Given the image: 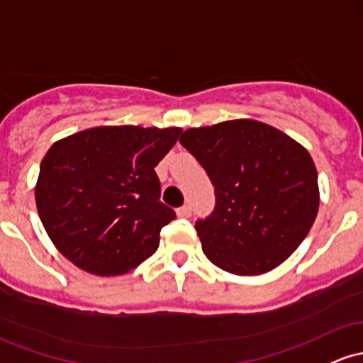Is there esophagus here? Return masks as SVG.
Wrapping results in <instances>:
<instances>
[{"instance_id":"34e87169","label":"esophagus","mask_w":363,"mask_h":363,"mask_svg":"<svg viewBox=\"0 0 363 363\" xmlns=\"http://www.w3.org/2000/svg\"><path fill=\"white\" fill-rule=\"evenodd\" d=\"M177 215L181 218L191 217V206L189 205H184V206H181V208H177Z\"/></svg>"}]
</instances>
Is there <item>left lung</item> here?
Returning a JSON list of instances; mask_svg holds the SVG:
<instances>
[{
    "instance_id": "left-lung-1",
    "label": "left lung",
    "mask_w": 363,
    "mask_h": 363,
    "mask_svg": "<svg viewBox=\"0 0 363 363\" xmlns=\"http://www.w3.org/2000/svg\"><path fill=\"white\" fill-rule=\"evenodd\" d=\"M179 143L215 188L213 212L194 224L206 258L238 276L281 265L318 212L317 170L308 151L252 118L188 129Z\"/></svg>"
}]
</instances>
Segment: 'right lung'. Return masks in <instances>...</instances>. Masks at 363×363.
<instances>
[{
	"label": "right lung",
	"mask_w": 363,
	"mask_h": 363,
	"mask_svg": "<svg viewBox=\"0 0 363 363\" xmlns=\"http://www.w3.org/2000/svg\"><path fill=\"white\" fill-rule=\"evenodd\" d=\"M179 127H93L48 150L35 184V205L48 236L74 265L118 276L158 250L175 212L160 201L158 162Z\"/></svg>",
	"instance_id": "right-lung-1"
}]
</instances>
